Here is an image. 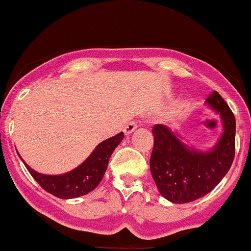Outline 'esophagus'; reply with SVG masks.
Instances as JSON below:
<instances>
[{"label": "esophagus", "instance_id": "esophagus-1", "mask_svg": "<svg viewBox=\"0 0 251 251\" xmlns=\"http://www.w3.org/2000/svg\"><path fill=\"white\" fill-rule=\"evenodd\" d=\"M136 128H137V124H136L135 121H130V123L126 124L125 127H124V132H125V135H131Z\"/></svg>", "mask_w": 251, "mask_h": 251}]
</instances>
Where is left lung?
I'll return each mask as SVG.
<instances>
[{"label": "left lung", "mask_w": 251, "mask_h": 251, "mask_svg": "<svg viewBox=\"0 0 251 251\" xmlns=\"http://www.w3.org/2000/svg\"><path fill=\"white\" fill-rule=\"evenodd\" d=\"M206 103L220 115L223 132L208 151L189 147L179 133L155 125L151 174L163 198L173 203H186L207 195L230 169L235 151V118L217 92Z\"/></svg>", "instance_id": "8db88e82"}]
</instances>
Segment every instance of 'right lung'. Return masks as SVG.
Masks as SVG:
<instances>
[{"label": "right lung", "instance_id": "right-lung-1", "mask_svg": "<svg viewBox=\"0 0 251 251\" xmlns=\"http://www.w3.org/2000/svg\"><path fill=\"white\" fill-rule=\"evenodd\" d=\"M123 138L124 132H120L114 137L103 141L94 148L91 155L82 164L71 172L60 175L40 174L31 169L22 159L21 155L19 157L23 160L31 176L44 190L58 199H76L87 195L98 186L106 172L111 153L123 141Z\"/></svg>", "mask_w": 251, "mask_h": 251}]
</instances>
